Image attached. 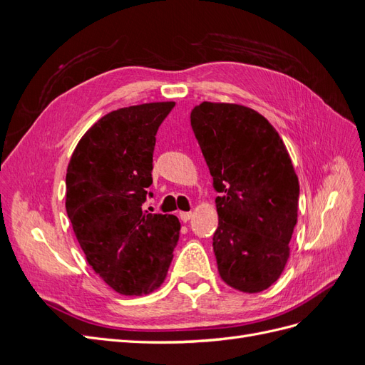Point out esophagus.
I'll list each match as a JSON object with an SVG mask.
<instances>
[{"mask_svg":"<svg viewBox=\"0 0 365 365\" xmlns=\"http://www.w3.org/2000/svg\"><path fill=\"white\" fill-rule=\"evenodd\" d=\"M192 217H193L192 212H180V219L182 220V222H187V220H190Z\"/></svg>","mask_w":365,"mask_h":365,"instance_id":"1","label":"esophagus"}]
</instances>
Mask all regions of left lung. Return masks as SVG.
I'll return each mask as SVG.
<instances>
[{
    "label": "left lung",
    "mask_w": 365,
    "mask_h": 365,
    "mask_svg": "<svg viewBox=\"0 0 365 365\" xmlns=\"http://www.w3.org/2000/svg\"><path fill=\"white\" fill-rule=\"evenodd\" d=\"M190 121L220 193L213 236L220 279L240 292H262L282 275L297 224L300 185L288 149L244 105L202 102Z\"/></svg>",
    "instance_id": "1"
}]
</instances>
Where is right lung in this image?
Returning <instances> with one entry per match:
<instances>
[{"label": "right lung", "mask_w": 365, "mask_h": 365, "mask_svg": "<svg viewBox=\"0 0 365 365\" xmlns=\"http://www.w3.org/2000/svg\"><path fill=\"white\" fill-rule=\"evenodd\" d=\"M173 106L153 102L108 113L68 163L65 208L73 231L94 272L121 295L158 289L178 242V217L141 210L157 130Z\"/></svg>", "instance_id": "1"}]
</instances>
